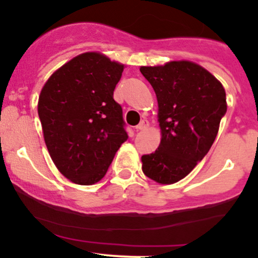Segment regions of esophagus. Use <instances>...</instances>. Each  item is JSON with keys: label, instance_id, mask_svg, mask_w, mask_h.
I'll list each match as a JSON object with an SVG mask.
<instances>
[{"label": "esophagus", "instance_id": "obj_1", "mask_svg": "<svg viewBox=\"0 0 258 258\" xmlns=\"http://www.w3.org/2000/svg\"><path fill=\"white\" fill-rule=\"evenodd\" d=\"M148 126H149V121H148V120H142L141 122L138 123V126L136 127V128L139 130V131H142V130L148 128Z\"/></svg>", "mask_w": 258, "mask_h": 258}]
</instances>
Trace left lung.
Wrapping results in <instances>:
<instances>
[{
    "instance_id": "8db88e82",
    "label": "left lung",
    "mask_w": 258,
    "mask_h": 258,
    "mask_svg": "<svg viewBox=\"0 0 258 258\" xmlns=\"http://www.w3.org/2000/svg\"><path fill=\"white\" fill-rule=\"evenodd\" d=\"M158 98L161 142L142 156L150 179L172 184L184 178L209 153L227 112L226 91L214 75L191 61L142 67Z\"/></svg>"
}]
</instances>
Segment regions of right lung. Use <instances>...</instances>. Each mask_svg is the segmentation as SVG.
I'll return each instance as SVG.
<instances>
[{
	"instance_id": "add662e5",
	"label": "right lung",
	"mask_w": 258,
	"mask_h": 258,
	"mask_svg": "<svg viewBox=\"0 0 258 258\" xmlns=\"http://www.w3.org/2000/svg\"><path fill=\"white\" fill-rule=\"evenodd\" d=\"M123 65L96 52L59 68L43 86L38 117L47 149L63 176L91 185L105 176L128 136L114 100Z\"/></svg>"
}]
</instances>
